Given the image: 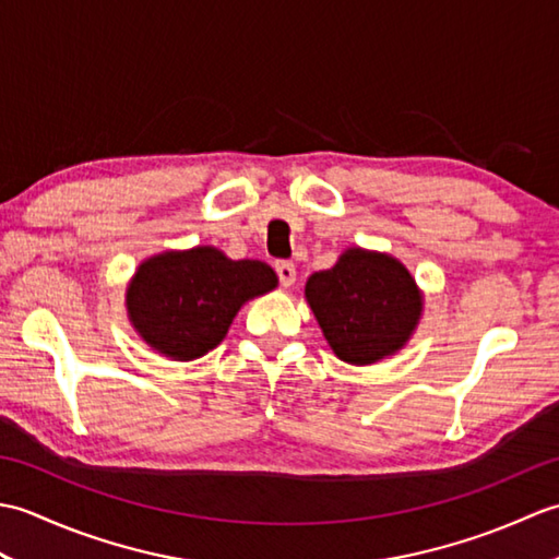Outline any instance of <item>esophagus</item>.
<instances>
[{"instance_id":"34e87169","label":"esophagus","mask_w":559,"mask_h":559,"mask_svg":"<svg viewBox=\"0 0 559 559\" xmlns=\"http://www.w3.org/2000/svg\"><path fill=\"white\" fill-rule=\"evenodd\" d=\"M276 273H278V281L283 288H290L295 283V266L290 261H276Z\"/></svg>"}]
</instances>
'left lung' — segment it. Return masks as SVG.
<instances>
[{
  "mask_svg": "<svg viewBox=\"0 0 559 559\" xmlns=\"http://www.w3.org/2000/svg\"><path fill=\"white\" fill-rule=\"evenodd\" d=\"M307 305L343 362L372 365L406 346L423 314V293L399 259L348 247L307 278Z\"/></svg>",
  "mask_w": 559,
  "mask_h": 559,
  "instance_id": "1",
  "label": "left lung"
}]
</instances>
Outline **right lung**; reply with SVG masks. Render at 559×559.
Wrapping results in <instances>:
<instances>
[{
  "mask_svg": "<svg viewBox=\"0 0 559 559\" xmlns=\"http://www.w3.org/2000/svg\"><path fill=\"white\" fill-rule=\"evenodd\" d=\"M278 286L264 261H233L216 247L163 252L141 261L127 286V314L153 350L197 360L228 334L240 307Z\"/></svg>",
  "mask_w": 559,
  "mask_h": 559,
  "instance_id": "obj_1",
  "label": "right lung"
}]
</instances>
